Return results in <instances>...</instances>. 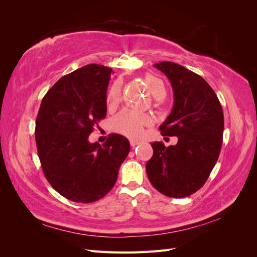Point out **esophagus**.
I'll use <instances>...</instances> for the list:
<instances>
[{"label": "esophagus", "instance_id": "esophagus-1", "mask_svg": "<svg viewBox=\"0 0 257 257\" xmlns=\"http://www.w3.org/2000/svg\"><path fill=\"white\" fill-rule=\"evenodd\" d=\"M130 144H131L132 147H136L137 145H141L142 142H141V141H136V139H131Z\"/></svg>", "mask_w": 257, "mask_h": 257}]
</instances>
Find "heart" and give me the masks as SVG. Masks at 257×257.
I'll list each match as a JSON object with an SVG mask.
<instances>
[{
  "label": "heart",
  "mask_w": 257,
  "mask_h": 257,
  "mask_svg": "<svg viewBox=\"0 0 257 257\" xmlns=\"http://www.w3.org/2000/svg\"><path fill=\"white\" fill-rule=\"evenodd\" d=\"M146 84L149 88L150 92L155 97H162L165 94V85L163 81L157 77L148 75L145 78ZM120 90L118 85H114L111 88L109 94H108L107 100L108 103L114 104L119 100ZM150 120L148 116L144 114H139L131 110H123L114 119V126L116 131L121 134L128 137H138L141 136L144 127L149 125Z\"/></svg>",
  "instance_id": "1"
}]
</instances>
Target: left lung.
<instances>
[{
    "mask_svg": "<svg viewBox=\"0 0 257 257\" xmlns=\"http://www.w3.org/2000/svg\"><path fill=\"white\" fill-rule=\"evenodd\" d=\"M172 83L174 107L160 126L162 135L177 136L175 146L151 144L146 165L151 184L174 198L192 195L205 184L219 159L224 131L220 100L199 75L174 62L154 64Z\"/></svg>",
    "mask_w": 257,
    "mask_h": 257,
    "instance_id": "left-lung-1",
    "label": "left lung"
}]
</instances>
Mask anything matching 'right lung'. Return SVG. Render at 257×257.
Here are the masks:
<instances>
[{
	"label": "right lung",
	"instance_id": "right-lung-1",
	"mask_svg": "<svg viewBox=\"0 0 257 257\" xmlns=\"http://www.w3.org/2000/svg\"><path fill=\"white\" fill-rule=\"evenodd\" d=\"M112 69L88 64L62 77L46 93L36 118L35 141L45 177L62 196L89 204L104 197L130 152L127 139L111 134L100 146L89 135L107 113Z\"/></svg>",
	"mask_w": 257,
	"mask_h": 257
}]
</instances>
